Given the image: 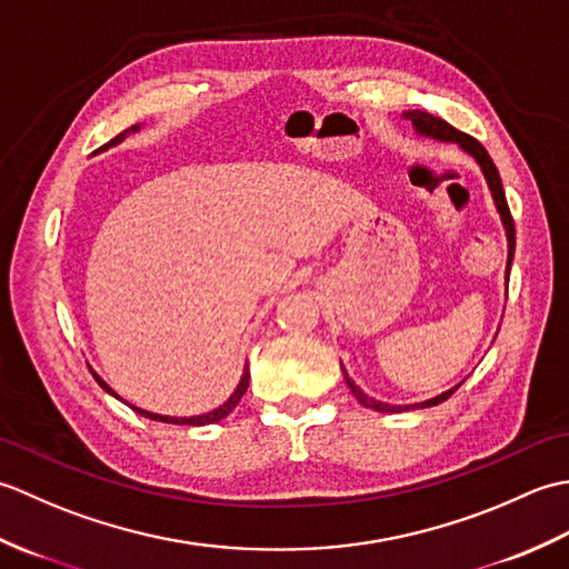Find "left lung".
I'll list each match as a JSON object with an SVG mask.
<instances>
[{
	"instance_id": "8db88e82",
	"label": "left lung",
	"mask_w": 569,
	"mask_h": 569,
	"mask_svg": "<svg viewBox=\"0 0 569 569\" xmlns=\"http://www.w3.org/2000/svg\"><path fill=\"white\" fill-rule=\"evenodd\" d=\"M406 119H410V122H413V127L420 131V134L432 137V139H440V141H457L459 147H462L465 151H469V153L475 156V159L479 161L481 171H485V176H487V180H489L491 196H493V200H497V208H499L501 220H503V224H506V234H509V269H511L513 247H516V227H513V217H511V210H509V202H506V192H503V186H501L499 171H497V166H493V161H491V156L487 153V149L481 147V143H479L475 137L465 134V131L455 129L452 124H447L445 119L435 117V114H430V112L413 110V112H406ZM342 371H345V369H342ZM345 381H347L349 389H352L355 398H357V401H359L361 406L373 408V410H381V413H401V410H408V406H389V403L373 401V398H369L365 391L359 389V386H357L352 379L347 377V371H345ZM457 389H459V386H455V389L445 391V393H440V396L430 398V401L420 403V408H430V406H438V403L447 401V398H450ZM413 408H416V406H413Z\"/></svg>"
}]
</instances>
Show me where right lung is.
<instances>
[{"label":"right lung","mask_w":569,"mask_h":569,"mask_svg":"<svg viewBox=\"0 0 569 569\" xmlns=\"http://www.w3.org/2000/svg\"><path fill=\"white\" fill-rule=\"evenodd\" d=\"M139 129V124H134V127H129V129H124L122 134H117L112 141H107L102 149H107V147H114V143H119L122 141L127 134H131V131H137ZM94 379H98V383L102 386V389L107 391V393H112V396H117L110 386H107L98 373H92ZM247 386H249V369H244V373H241V381H239V386H237V391L229 396V401L224 403V406H220V408H214L212 413H204V416H192V418H168V416H156V413H149V410H141V408H134L139 416H143V418H151V420H159V422H173V426H210V422H217V420H222V418H227L229 413H232V410L239 406V401H241V396L247 393ZM119 398V396H117Z\"/></svg>","instance_id":"1"}]
</instances>
